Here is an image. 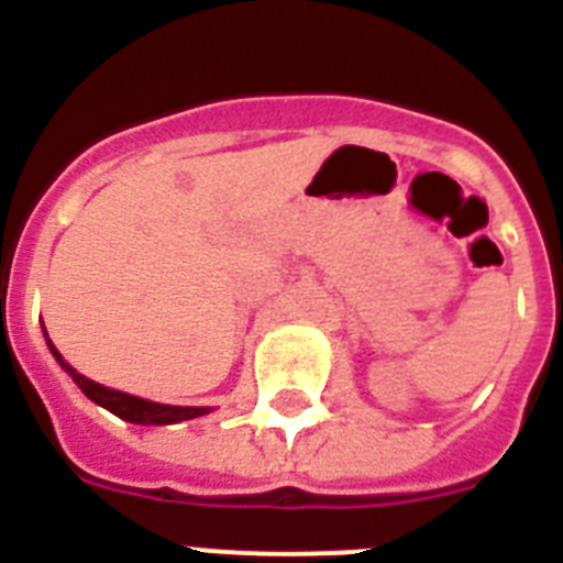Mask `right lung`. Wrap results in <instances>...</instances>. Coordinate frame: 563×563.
Returning a JSON list of instances; mask_svg holds the SVG:
<instances>
[{"label":"right lung","mask_w":563,"mask_h":563,"mask_svg":"<svg viewBox=\"0 0 563 563\" xmlns=\"http://www.w3.org/2000/svg\"><path fill=\"white\" fill-rule=\"evenodd\" d=\"M44 335H47V332H44ZM47 346L49 352H53V357L62 363V369L76 380V386L89 397V400L98 402V406H103V409L112 411L114 417H121V420L126 422H141V426H168V422L194 420V417H202L211 411L208 406H166V402H152V400H143V397L126 395V391L107 389V386H101V383L78 375V372L64 361L62 352L53 346L49 338H47Z\"/></svg>","instance_id":"add662e5"}]
</instances>
